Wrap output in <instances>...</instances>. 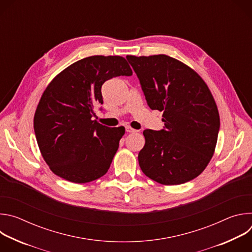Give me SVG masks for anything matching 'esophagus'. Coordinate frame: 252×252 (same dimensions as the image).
Masks as SVG:
<instances>
[{
	"mask_svg": "<svg viewBox=\"0 0 252 252\" xmlns=\"http://www.w3.org/2000/svg\"><path fill=\"white\" fill-rule=\"evenodd\" d=\"M126 132H135L136 130L133 129V128H131V127H129V126H126Z\"/></svg>",
	"mask_w": 252,
	"mask_h": 252,
	"instance_id": "esophagus-1",
	"label": "esophagus"
}]
</instances>
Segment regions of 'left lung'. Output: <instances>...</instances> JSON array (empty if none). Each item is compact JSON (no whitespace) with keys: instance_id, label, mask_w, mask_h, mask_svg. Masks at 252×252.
Instances as JSON below:
<instances>
[{"instance_id":"1","label":"left lung","mask_w":252,"mask_h":252,"mask_svg":"<svg viewBox=\"0 0 252 252\" xmlns=\"http://www.w3.org/2000/svg\"><path fill=\"white\" fill-rule=\"evenodd\" d=\"M152 110L163 112L160 130L146 129L138 163L165 185L188 183L210 161L220 131L217 103L196 71L165 55L126 56Z\"/></svg>"}]
</instances>
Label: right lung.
Here are the masks:
<instances>
[{
  "mask_svg": "<svg viewBox=\"0 0 252 252\" xmlns=\"http://www.w3.org/2000/svg\"><path fill=\"white\" fill-rule=\"evenodd\" d=\"M131 75L123 57L93 56L70 64L50 83L35 110L33 129L41 154L55 174L86 184L107 172L125 127L93 121L94 106L102 103L105 81Z\"/></svg>",
  "mask_w": 252,
  "mask_h": 252,
  "instance_id": "add662e5",
  "label": "right lung"
}]
</instances>
